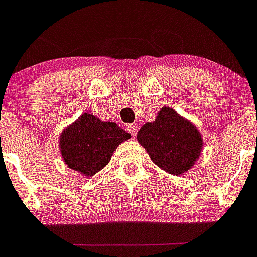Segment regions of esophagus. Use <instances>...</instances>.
<instances>
[{
    "mask_svg": "<svg viewBox=\"0 0 257 257\" xmlns=\"http://www.w3.org/2000/svg\"><path fill=\"white\" fill-rule=\"evenodd\" d=\"M126 129H128V132L131 133L133 137H135L136 133H137V126H136L135 124H131V125H128V126H126Z\"/></svg>",
    "mask_w": 257,
    "mask_h": 257,
    "instance_id": "esophagus-1",
    "label": "esophagus"
}]
</instances>
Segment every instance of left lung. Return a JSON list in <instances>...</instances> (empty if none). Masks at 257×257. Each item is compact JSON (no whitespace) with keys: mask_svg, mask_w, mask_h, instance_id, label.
<instances>
[{"mask_svg":"<svg viewBox=\"0 0 257 257\" xmlns=\"http://www.w3.org/2000/svg\"><path fill=\"white\" fill-rule=\"evenodd\" d=\"M137 141L158 168L174 176L186 173L197 162L203 147L195 125L170 107H162L153 122L141 126Z\"/></svg>","mask_w":257,"mask_h":257,"instance_id":"left-lung-1","label":"left lung"}]
</instances>
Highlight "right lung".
<instances>
[{
    "mask_svg": "<svg viewBox=\"0 0 257 257\" xmlns=\"http://www.w3.org/2000/svg\"><path fill=\"white\" fill-rule=\"evenodd\" d=\"M131 135L114 122L83 113L60 133L59 148L64 164L81 176L92 177L107 166L110 157Z\"/></svg>",
    "mask_w": 257,
    "mask_h": 257,
    "instance_id": "1",
    "label": "right lung"
}]
</instances>
